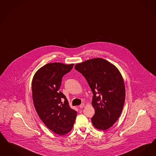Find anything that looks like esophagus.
<instances>
[{"instance_id": "34e87169", "label": "esophagus", "mask_w": 156, "mask_h": 156, "mask_svg": "<svg viewBox=\"0 0 156 156\" xmlns=\"http://www.w3.org/2000/svg\"><path fill=\"white\" fill-rule=\"evenodd\" d=\"M80 108H83V107H85V104L84 103H82L81 104V105H80V106H79Z\"/></svg>"}]
</instances>
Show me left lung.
<instances>
[{"instance_id": "1", "label": "left lung", "mask_w": 156, "mask_h": 156, "mask_svg": "<svg viewBox=\"0 0 156 156\" xmlns=\"http://www.w3.org/2000/svg\"><path fill=\"white\" fill-rule=\"evenodd\" d=\"M75 69L87 80L92 93L95 110L94 126L105 131L119 119L124 105L125 89L122 75L112 64L95 58L76 64Z\"/></svg>"}]
</instances>
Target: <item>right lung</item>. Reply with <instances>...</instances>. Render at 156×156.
Masks as SVG:
<instances>
[{
    "label": "right lung",
    "instance_id": "1",
    "mask_svg": "<svg viewBox=\"0 0 156 156\" xmlns=\"http://www.w3.org/2000/svg\"><path fill=\"white\" fill-rule=\"evenodd\" d=\"M74 65L47 64L37 70L32 82V99L39 118L50 130L60 135L72 129L77 114L70 108L65 95L59 91L62 76Z\"/></svg>",
    "mask_w": 156,
    "mask_h": 156
}]
</instances>
